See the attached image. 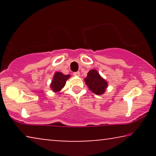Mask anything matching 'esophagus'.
<instances>
[{
  "mask_svg": "<svg viewBox=\"0 0 156 156\" xmlns=\"http://www.w3.org/2000/svg\"><path fill=\"white\" fill-rule=\"evenodd\" d=\"M73 74H74V76H80V72H74Z\"/></svg>",
  "mask_w": 156,
  "mask_h": 156,
  "instance_id": "34e87169",
  "label": "esophagus"
}]
</instances>
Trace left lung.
Wrapping results in <instances>:
<instances>
[{
  "instance_id": "left-lung-1",
  "label": "left lung",
  "mask_w": 156,
  "mask_h": 156,
  "mask_svg": "<svg viewBox=\"0 0 156 156\" xmlns=\"http://www.w3.org/2000/svg\"><path fill=\"white\" fill-rule=\"evenodd\" d=\"M84 82L89 89L97 95L103 94L108 87L107 82L100 76L96 69H91L87 73Z\"/></svg>"
}]
</instances>
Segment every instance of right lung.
Here are the masks:
<instances>
[{"mask_svg":"<svg viewBox=\"0 0 156 156\" xmlns=\"http://www.w3.org/2000/svg\"><path fill=\"white\" fill-rule=\"evenodd\" d=\"M70 77L69 74L65 75L61 72H55L52 81L50 84V88L54 92H59L65 87L67 80Z\"/></svg>","mask_w":156,"mask_h":156,"instance_id":"1","label":"right lung"}]
</instances>
